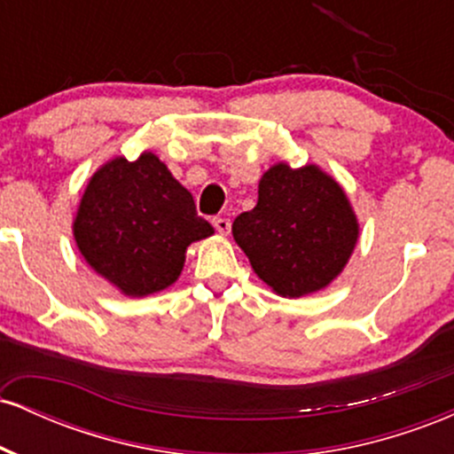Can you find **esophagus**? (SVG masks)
Returning a JSON list of instances; mask_svg holds the SVG:
<instances>
[{
    "mask_svg": "<svg viewBox=\"0 0 454 454\" xmlns=\"http://www.w3.org/2000/svg\"><path fill=\"white\" fill-rule=\"evenodd\" d=\"M213 226H215V231L220 232V234H228L231 232V220H228V217H215V220H213Z\"/></svg>",
    "mask_w": 454,
    "mask_h": 454,
    "instance_id": "1",
    "label": "esophagus"
}]
</instances>
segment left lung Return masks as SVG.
Here are the masks:
<instances>
[{
  "mask_svg": "<svg viewBox=\"0 0 454 454\" xmlns=\"http://www.w3.org/2000/svg\"><path fill=\"white\" fill-rule=\"evenodd\" d=\"M232 234L258 278L294 299L341 273L358 223L340 184L317 166L278 164L262 175L258 205L234 220Z\"/></svg>",
  "mask_w": 454,
  "mask_h": 454,
  "instance_id": "8db88e82",
  "label": "left lung"
}]
</instances>
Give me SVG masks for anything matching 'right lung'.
<instances>
[{
    "label": "right lung",
    "mask_w": 454,
    "mask_h": 454,
    "mask_svg": "<svg viewBox=\"0 0 454 454\" xmlns=\"http://www.w3.org/2000/svg\"><path fill=\"white\" fill-rule=\"evenodd\" d=\"M213 234L194 198L153 153L117 158L91 176L74 222V239L91 269L128 296L168 288L185 249Z\"/></svg>",
    "instance_id": "right-lung-1"
}]
</instances>
